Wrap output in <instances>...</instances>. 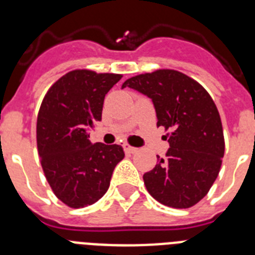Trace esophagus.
<instances>
[{
  "label": "esophagus",
  "instance_id": "34e87169",
  "mask_svg": "<svg viewBox=\"0 0 255 255\" xmlns=\"http://www.w3.org/2000/svg\"><path fill=\"white\" fill-rule=\"evenodd\" d=\"M123 148H124V150H125V153H128V154H132V153H135L136 150H138L136 148L131 147V145H129L128 143H124Z\"/></svg>",
  "mask_w": 255,
  "mask_h": 255
}]
</instances>
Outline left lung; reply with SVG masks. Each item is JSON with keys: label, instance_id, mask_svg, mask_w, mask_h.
<instances>
[{"label": "left lung", "instance_id": "left-lung-1", "mask_svg": "<svg viewBox=\"0 0 255 255\" xmlns=\"http://www.w3.org/2000/svg\"><path fill=\"white\" fill-rule=\"evenodd\" d=\"M129 87L149 97L157 126L167 130L166 158L143 180L157 202L190 208L203 199L217 179L225 153L222 123L215 102L194 79L176 70H157L128 79Z\"/></svg>", "mask_w": 255, "mask_h": 255}]
</instances>
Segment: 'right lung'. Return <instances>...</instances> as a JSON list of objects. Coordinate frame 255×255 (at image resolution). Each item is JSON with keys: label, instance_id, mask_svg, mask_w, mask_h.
I'll list each match as a JSON object with an SVG mask.
<instances>
[{"label": "right lung", "instance_id": "add662e5", "mask_svg": "<svg viewBox=\"0 0 255 255\" xmlns=\"http://www.w3.org/2000/svg\"><path fill=\"white\" fill-rule=\"evenodd\" d=\"M123 75L73 70L44 96L37 119L40 164L56 197L71 208L96 203L110 188L121 145L89 140V130L102 120L103 101Z\"/></svg>", "mask_w": 255, "mask_h": 255}]
</instances>
